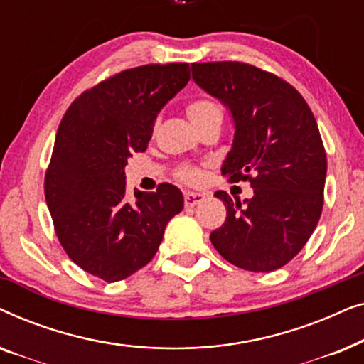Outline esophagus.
Wrapping results in <instances>:
<instances>
[{"label":"esophagus","instance_id":"34e87169","mask_svg":"<svg viewBox=\"0 0 364 364\" xmlns=\"http://www.w3.org/2000/svg\"><path fill=\"white\" fill-rule=\"evenodd\" d=\"M183 200H186V207H196L197 203H200V202L205 200V193L187 192L186 197H183Z\"/></svg>","mask_w":364,"mask_h":364}]
</instances>
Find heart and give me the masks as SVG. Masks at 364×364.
<instances>
[{"instance_id": "b5f03b06", "label": "heart", "mask_w": 364, "mask_h": 364, "mask_svg": "<svg viewBox=\"0 0 364 364\" xmlns=\"http://www.w3.org/2000/svg\"><path fill=\"white\" fill-rule=\"evenodd\" d=\"M187 116L191 119L196 127H202L208 122H220L222 124V109L217 102L210 101V99H196L187 104ZM178 181L186 183H198L202 181L200 168L192 166H183L177 171Z\"/></svg>"}]
</instances>
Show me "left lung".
<instances>
[{
    "label": "left lung",
    "instance_id": "1",
    "mask_svg": "<svg viewBox=\"0 0 364 364\" xmlns=\"http://www.w3.org/2000/svg\"><path fill=\"white\" fill-rule=\"evenodd\" d=\"M192 79L235 124L222 173L253 188L243 202L215 192L227 218L212 245L243 270H277L305 247L323 210L326 152L315 116L291 84L252 64L193 63Z\"/></svg>",
    "mask_w": 364,
    "mask_h": 364
}]
</instances>
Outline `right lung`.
<instances>
[{
  "mask_svg": "<svg viewBox=\"0 0 364 364\" xmlns=\"http://www.w3.org/2000/svg\"><path fill=\"white\" fill-rule=\"evenodd\" d=\"M191 79L187 63L146 64L114 74L64 114L44 177L54 230L68 257L111 283L152 260L168 220L183 208L171 183L126 197L127 159L144 152L161 109Z\"/></svg>",
  "mask_w": 364,
  "mask_h": 364,
  "instance_id": "obj_1",
  "label": "right lung"
}]
</instances>
